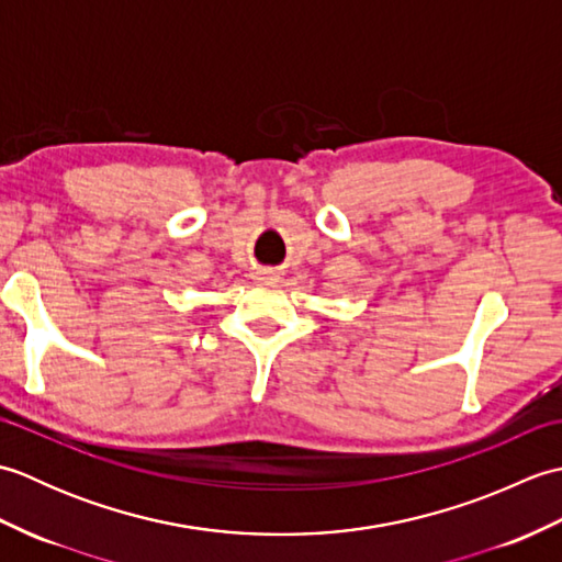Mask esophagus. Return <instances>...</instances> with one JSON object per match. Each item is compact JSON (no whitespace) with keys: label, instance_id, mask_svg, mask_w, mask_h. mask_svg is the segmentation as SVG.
<instances>
[{"label":"esophagus","instance_id":"34e87169","mask_svg":"<svg viewBox=\"0 0 562 562\" xmlns=\"http://www.w3.org/2000/svg\"><path fill=\"white\" fill-rule=\"evenodd\" d=\"M260 274H270V272H260ZM266 280H272V278H266Z\"/></svg>","mask_w":562,"mask_h":562}]
</instances>
